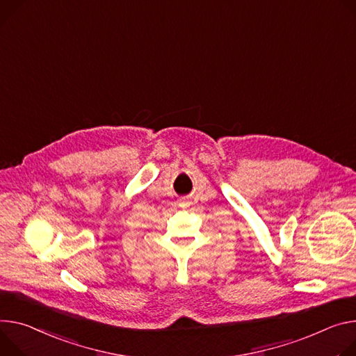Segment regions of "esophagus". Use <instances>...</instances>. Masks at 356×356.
Returning a JSON list of instances; mask_svg holds the SVG:
<instances>
[{"label": "esophagus", "mask_w": 356, "mask_h": 356, "mask_svg": "<svg viewBox=\"0 0 356 356\" xmlns=\"http://www.w3.org/2000/svg\"><path fill=\"white\" fill-rule=\"evenodd\" d=\"M180 206H181V207H187V206H188V203H187L186 200H181V202H180Z\"/></svg>", "instance_id": "34e87169"}]
</instances>
